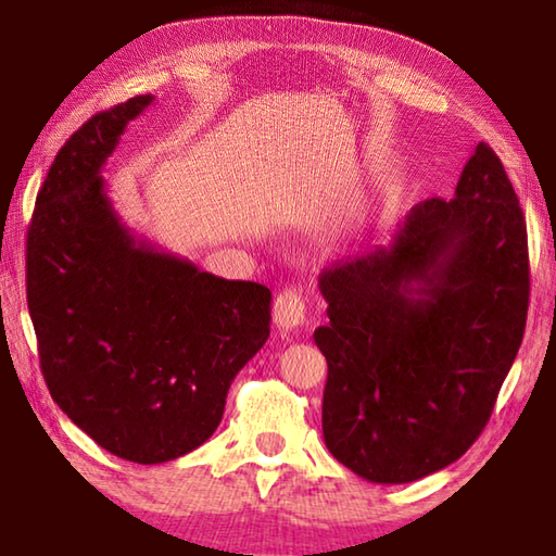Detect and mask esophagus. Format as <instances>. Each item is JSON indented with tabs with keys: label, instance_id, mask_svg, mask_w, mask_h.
I'll use <instances>...</instances> for the list:
<instances>
[{
	"label": "esophagus",
	"instance_id": "34e87169",
	"mask_svg": "<svg viewBox=\"0 0 556 556\" xmlns=\"http://www.w3.org/2000/svg\"><path fill=\"white\" fill-rule=\"evenodd\" d=\"M271 316H275V324L281 328V331H296V328L304 326L308 318L306 299L301 296L299 289H285L275 299Z\"/></svg>",
	"mask_w": 556,
	"mask_h": 556
}]
</instances>
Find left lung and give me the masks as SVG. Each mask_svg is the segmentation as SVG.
Instances as JSON below:
<instances>
[{
  "label": "left lung",
  "instance_id": "1",
  "mask_svg": "<svg viewBox=\"0 0 556 556\" xmlns=\"http://www.w3.org/2000/svg\"><path fill=\"white\" fill-rule=\"evenodd\" d=\"M324 441L365 481L412 483L481 437L520 351L527 225L501 159L478 144L451 201L414 205L390 244L324 269Z\"/></svg>",
  "mask_w": 556,
  "mask_h": 556
}]
</instances>
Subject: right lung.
<instances>
[{
    "label": "right lung",
    "mask_w": 556,
    "mask_h": 556,
    "mask_svg": "<svg viewBox=\"0 0 556 556\" xmlns=\"http://www.w3.org/2000/svg\"><path fill=\"white\" fill-rule=\"evenodd\" d=\"M98 112L61 147L26 235V301L43 380L110 454L164 464L218 429L230 382L269 338L271 291L137 238L100 176L152 105Z\"/></svg>",
    "instance_id": "right-lung-1"
}]
</instances>
